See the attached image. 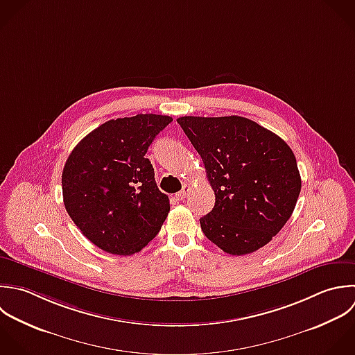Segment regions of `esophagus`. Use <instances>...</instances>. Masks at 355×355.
I'll list each match as a JSON object with an SVG mask.
<instances>
[{
	"instance_id": "obj_1",
	"label": "esophagus",
	"mask_w": 355,
	"mask_h": 355,
	"mask_svg": "<svg viewBox=\"0 0 355 355\" xmlns=\"http://www.w3.org/2000/svg\"><path fill=\"white\" fill-rule=\"evenodd\" d=\"M188 192H189V185L184 184V185H182V189L175 195V199H177V200H184V199L187 198Z\"/></svg>"
}]
</instances>
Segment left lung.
Here are the masks:
<instances>
[{
	"mask_svg": "<svg viewBox=\"0 0 355 355\" xmlns=\"http://www.w3.org/2000/svg\"><path fill=\"white\" fill-rule=\"evenodd\" d=\"M216 195L200 218L209 241L232 256L266 246L291 218L302 189L296 157L272 131L241 116H184Z\"/></svg>",
	"mask_w": 355,
	"mask_h": 355,
	"instance_id": "left-lung-1",
	"label": "left lung"
}]
</instances>
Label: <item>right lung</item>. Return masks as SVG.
Instances as JSON below:
<instances>
[{
	"instance_id": "right-lung-1",
	"label": "right lung",
	"mask_w": 355,
	"mask_h": 355,
	"mask_svg": "<svg viewBox=\"0 0 355 355\" xmlns=\"http://www.w3.org/2000/svg\"><path fill=\"white\" fill-rule=\"evenodd\" d=\"M171 121L152 113L109 120L69 155L62 173L63 203L81 234L99 249L130 256L160 231L170 200L159 191L145 153Z\"/></svg>"
}]
</instances>
